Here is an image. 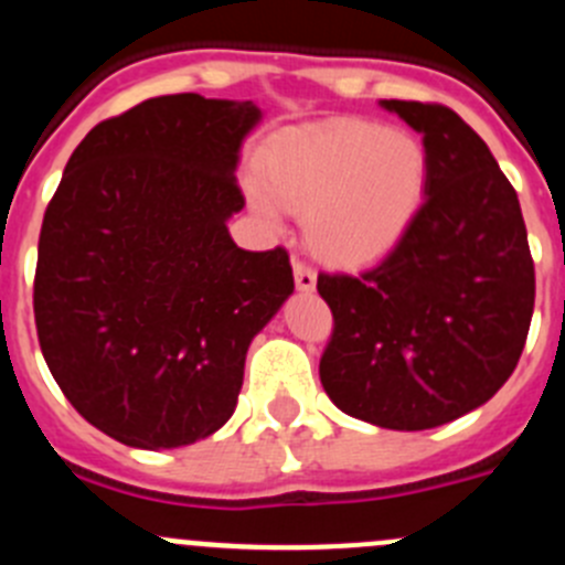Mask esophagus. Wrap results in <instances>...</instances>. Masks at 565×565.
<instances>
[{
	"label": "esophagus",
	"instance_id": "esophagus-1",
	"mask_svg": "<svg viewBox=\"0 0 565 565\" xmlns=\"http://www.w3.org/2000/svg\"><path fill=\"white\" fill-rule=\"evenodd\" d=\"M292 270H295V284H298L300 292H315L317 273L311 270L309 265H303V262H295Z\"/></svg>",
	"mask_w": 565,
	"mask_h": 565
}]
</instances>
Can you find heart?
Masks as SVG:
<instances>
[{
    "instance_id": "obj_1",
    "label": "heart",
    "mask_w": 565,
    "mask_h": 565,
    "mask_svg": "<svg viewBox=\"0 0 565 565\" xmlns=\"http://www.w3.org/2000/svg\"><path fill=\"white\" fill-rule=\"evenodd\" d=\"M245 179L250 210L281 223L306 212V237L333 265H370L408 234L428 193V149L375 120H337L273 137Z\"/></svg>"
}]
</instances>
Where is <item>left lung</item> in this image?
Listing matches in <instances>:
<instances>
[{
	"mask_svg": "<svg viewBox=\"0 0 565 565\" xmlns=\"http://www.w3.org/2000/svg\"><path fill=\"white\" fill-rule=\"evenodd\" d=\"M377 104L422 135L428 193L381 265L317 278L333 311L320 381L348 416L428 430L489 403L516 370L533 256L516 190L472 126L441 104Z\"/></svg>",
	"mask_w": 565,
	"mask_h": 565,
	"instance_id": "left-lung-1",
	"label": "left lung"
}]
</instances>
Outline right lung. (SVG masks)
<instances>
[{
  "label": "right lung",
  "instance_id": "right-lung-1",
  "mask_svg": "<svg viewBox=\"0 0 565 565\" xmlns=\"http://www.w3.org/2000/svg\"><path fill=\"white\" fill-rule=\"evenodd\" d=\"M262 115L199 93L137 104L87 131L43 215V359L120 445L173 450L221 430L250 342L292 295L287 250H243L228 234Z\"/></svg>",
  "mask_w": 565,
  "mask_h": 565
}]
</instances>
